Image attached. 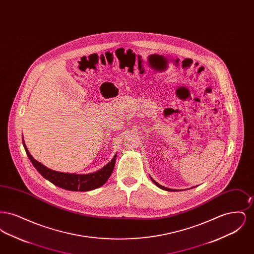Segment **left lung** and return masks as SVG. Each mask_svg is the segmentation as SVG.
Instances as JSON below:
<instances>
[{
  "instance_id": "obj_1",
  "label": "left lung",
  "mask_w": 254,
  "mask_h": 254,
  "mask_svg": "<svg viewBox=\"0 0 254 254\" xmlns=\"http://www.w3.org/2000/svg\"><path fill=\"white\" fill-rule=\"evenodd\" d=\"M150 179L152 180V182L157 186L158 188H160V189H162V190H168V191H177L176 190H171V189H169V188H165V187H163V186H161L160 184H158L157 182L154 181L151 177H150Z\"/></svg>"
}]
</instances>
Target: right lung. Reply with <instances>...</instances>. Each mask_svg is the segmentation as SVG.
Segmentation results:
<instances>
[{
  "label": "right lung",
  "mask_w": 254,
  "mask_h": 254,
  "mask_svg": "<svg viewBox=\"0 0 254 254\" xmlns=\"http://www.w3.org/2000/svg\"><path fill=\"white\" fill-rule=\"evenodd\" d=\"M23 145L30 162L32 163L34 168L39 171V173L44 178L54 184L55 186L66 190L88 191V190H92L102 187L110 177L116 162V155H115L109 164H107L103 169L98 170L96 172L88 173V174L59 172V171H55L47 168L46 166H44L43 164H41L40 162H38L32 157L26 145L24 144V139H23Z\"/></svg>",
  "instance_id": "1"
}]
</instances>
